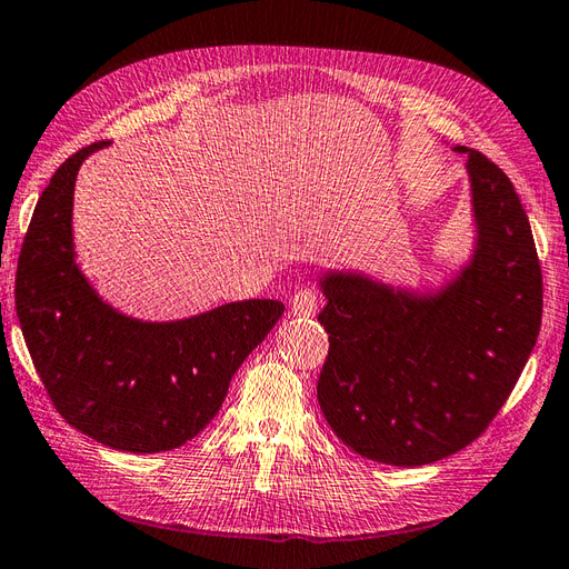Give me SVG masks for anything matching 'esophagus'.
<instances>
[{
  "label": "esophagus",
  "mask_w": 569,
  "mask_h": 569,
  "mask_svg": "<svg viewBox=\"0 0 569 569\" xmlns=\"http://www.w3.org/2000/svg\"><path fill=\"white\" fill-rule=\"evenodd\" d=\"M317 312V296L315 290L302 288L290 300V315L293 317H312Z\"/></svg>",
  "instance_id": "obj_1"
}]
</instances>
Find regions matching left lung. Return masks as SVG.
Segmentation results:
<instances>
[{
    "label": "left lung",
    "instance_id": "8db88e82",
    "mask_svg": "<svg viewBox=\"0 0 569 569\" xmlns=\"http://www.w3.org/2000/svg\"><path fill=\"white\" fill-rule=\"evenodd\" d=\"M473 250L435 290L362 271L319 279L329 356L317 399L360 457L423 466L471 445L498 416L533 351L543 279L527 211L507 174L466 146Z\"/></svg>",
    "mask_w": 569,
    "mask_h": 569
}]
</instances>
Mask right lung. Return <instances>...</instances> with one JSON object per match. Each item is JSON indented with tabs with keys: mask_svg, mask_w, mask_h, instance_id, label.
I'll return each instance as SVG.
<instances>
[{
	"mask_svg": "<svg viewBox=\"0 0 569 569\" xmlns=\"http://www.w3.org/2000/svg\"><path fill=\"white\" fill-rule=\"evenodd\" d=\"M103 146L67 158L40 194L19 257L17 315L67 423L106 447L153 455L209 426L283 302L242 300L174 322H143L100 298L77 261L71 209L81 163Z\"/></svg>",
	"mask_w": 569,
	"mask_h": 569,
	"instance_id": "right-lung-1",
	"label": "right lung"
}]
</instances>
